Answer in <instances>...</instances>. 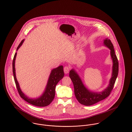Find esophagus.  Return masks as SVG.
I'll return each mask as SVG.
<instances>
[{"label": "esophagus", "mask_w": 132, "mask_h": 132, "mask_svg": "<svg viewBox=\"0 0 132 132\" xmlns=\"http://www.w3.org/2000/svg\"><path fill=\"white\" fill-rule=\"evenodd\" d=\"M70 70V67L69 66H65L64 68V71L65 74H68Z\"/></svg>", "instance_id": "34e87169"}]
</instances>
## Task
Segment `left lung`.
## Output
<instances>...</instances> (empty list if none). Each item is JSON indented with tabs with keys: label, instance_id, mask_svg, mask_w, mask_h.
<instances>
[{
	"label": "left lung",
	"instance_id": "left-lung-1",
	"mask_svg": "<svg viewBox=\"0 0 132 132\" xmlns=\"http://www.w3.org/2000/svg\"><path fill=\"white\" fill-rule=\"evenodd\" d=\"M104 45L110 50V55L112 59V73L108 87L99 92H93L87 89L84 85L81 78L77 72L72 69L69 72L70 77L74 85V93L78 102L85 106H91L102 101L110 95L113 89L119 71V63L115 55L114 46L111 40L108 38L104 40Z\"/></svg>",
	"mask_w": 132,
	"mask_h": 132
}]
</instances>
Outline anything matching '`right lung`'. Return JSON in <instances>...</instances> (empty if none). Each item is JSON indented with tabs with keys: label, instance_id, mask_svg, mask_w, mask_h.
Listing matches in <instances>:
<instances>
[{
	"label": "right lung",
	"instance_id": "right-lung-1",
	"mask_svg": "<svg viewBox=\"0 0 132 132\" xmlns=\"http://www.w3.org/2000/svg\"><path fill=\"white\" fill-rule=\"evenodd\" d=\"M24 41V39L22 40L18 46L17 47V51L22 45ZM16 55L17 52H16L13 58L12 62V69L14 81L17 87V89L20 97L25 101L34 106H36L37 107H45L49 105L54 98L56 86L57 85L59 81L61 80L64 76L63 66L61 65L51 70L47 81L46 86L45 88V90L40 97L36 98H30L26 95H25L21 91L19 83L18 82L16 77L15 61Z\"/></svg>",
	"mask_w": 132,
	"mask_h": 132
}]
</instances>
